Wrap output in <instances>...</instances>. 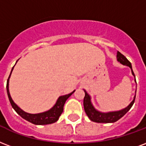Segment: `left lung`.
<instances>
[{"label":"left lung","instance_id":"obj_1","mask_svg":"<svg viewBox=\"0 0 146 146\" xmlns=\"http://www.w3.org/2000/svg\"><path fill=\"white\" fill-rule=\"evenodd\" d=\"M116 57H117V60L120 63H122V65L128 66L129 67H130L131 70H132V75L134 76V77H135V76L134 73H133V70H132L131 63L128 60L125 56L122 55V53L119 52V51L117 52ZM135 83H136V81H135ZM84 92H85V96H84V100H83V106H84L86 113V115H87V116L91 121L99 122V123H113V122H116L127 113L128 111L131 109L133 103L135 102V96L133 100L130 103V104L127 107L124 108V109H122L121 110H119V111L109 112V113H102V112H100L97 110H96L94 106H93V103L91 102L90 96L88 94L87 92L85 90H84Z\"/></svg>","mask_w":146,"mask_h":146}]
</instances>
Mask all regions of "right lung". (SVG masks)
Masks as SVG:
<instances>
[{"label": "right lung", "instance_id": "1", "mask_svg": "<svg viewBox=\"0 0 146 146\" xmlns=\"http://www.w3.org/2000/svg\"><path fill=\"white\" fill-rule=\"evenodd\" d=\"M13 69H14V67L11 70V74L12 73ZM11 74L9 76L8 80L7 81V93L10 103H11L13 109L17 113V114L21 115L23 119H26L27 121H28L31 123H33L34 125H47V124H51V123H54V122H56L59 119V117L60 116V115L63 113V106L65 104L66 100L75 92V90H74L72 93L67 94V95L60 96L55 105L53 106V107L51 108L50 110H49L48 111L40 113H36V114H31V113H26V112H24V110H21V108L19 107L12 100V98L10 95V92H9V79H10Z\"/></svg>", "mask_w": 146, "mask_h": 146}]
</instances>
